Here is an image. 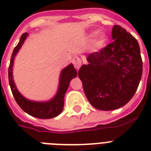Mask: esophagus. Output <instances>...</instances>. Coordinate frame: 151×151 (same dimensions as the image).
<instances>
[{
  "label": "esophagus",
  "mask_w": 151,
  "mask_h": 151,
  "mask_svg": "<svg viewBox=\"0 0 151 151\" xmlns=\"http://www.w3.org/2000/svg\"><path fill=\"white\" fill-rule=\"evenodd\" d=\"M72 61H73V63L74 65V66H75V68L78 70L79 68L81 67V59L78 56H75L73 57Z\"/></svg>",
  "instance_id": "34e87169"
}]
</instances>
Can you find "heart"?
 <instances>
[{"label":"heart","mask_w":151,"mask_h":151,"mask_svg":"<svg viewBox=\"0 0 151 151\" xmlns=\"http://www.w3.org/2000/svg\"><path fill=\"white\" fill-rule=\"evenodd\" d=\"M96 33L94 32V33H92L90 34V37H92L96 36ZM107 41V35L103 33V32H100L99 34H97L96 38H95L94 41H93V44H92V49L93 50H97V49H99L105 45L106 42Z\"/></svg>","instance_id":"1"}]
</instances>
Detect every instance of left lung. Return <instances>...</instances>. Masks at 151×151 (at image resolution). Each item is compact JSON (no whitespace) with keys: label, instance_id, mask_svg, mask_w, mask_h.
<instances>
[{"label":"left lung","instance_id":"obj_1","mask_svg":"<svg viewBox=\"0 0 151 151\" xmlns=\"http://www.w3.org/2000/svg\"><path fill=\"white\" fill-rule=\"evenodd\" d=\"M112 43L87 56L78 77L88 100L100 110L124 106L136 93L143 73V61L137 40L115 25Z\"/></svg>","mask_w":151,"mask_h":151}]
</instances>
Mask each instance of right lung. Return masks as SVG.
<instances>
[{
	"instance_id": "add662e5",
	"label": "right lung",
	"mask_w": 151,
	"mask_h": 151,
	"mask_svg": "<svg viewBox=\"0 0 151 151\" xmlns=\"http://www.w3.org/2000/svg\"><path fill=\"white\" fill-rule=\"evenodd\" d=\"M28 34L25 33L21 36L19 42L18 43L14 50H13L12 58L10 60V65L8 68V80L10 85L11 90L12 92L13 96L15 98L16 103L19 106L24 112L33 117L41 118V119H49L58 116L63 111L64 106V96L66 94L67 88L69 87L70 82L73 78H76L78 75V72L73 67L72 63L63 69L59 76V82L58 91L55 96L48 101L39 102V101H32L25 98L19 91L15 86V84L13 80L12 68L14 59L27 39Z\"/></svg>"
}]
</instances>
